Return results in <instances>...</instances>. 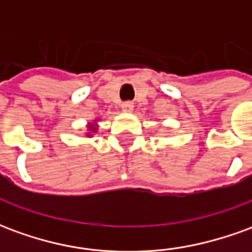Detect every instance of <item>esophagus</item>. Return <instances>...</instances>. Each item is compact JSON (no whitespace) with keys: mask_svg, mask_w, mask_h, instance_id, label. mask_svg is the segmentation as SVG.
Wrapping results in <instances>:
<instances>
[{"mask_svg":"<svg viewBox=\"0 0 252 252\" xmlns=\"http://www.w3.org/2000/svg\"><path fill=\"white\" fill-rule=\"evenodd\" d=\"M121 109L124 110V112H132V109H133V104H132L131 101L123 102V104H121Z\"/></svg>","mask_w":252,"mask_h":252,"instance_id":"esophagus-1","label":"esophagus"}]
</instances>
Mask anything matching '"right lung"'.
I'll return each mask as SVG.
<instances>
[{
    "mask_svg": "<svg viewBox=\"0 0 252 252\" xmlns=\"http://www.w3.org/2000/svg\"><path fill=\"white\" fill-rule=\"evenodd\" d=\"M89 128H90V129H93V131H95V128H94V126H89Z\"/></svg>",
    "mask_w": 252,
    "mask_h": 252,
    "instance_id": "obj_1",
    "label": "right lung"
}]
</instances>
